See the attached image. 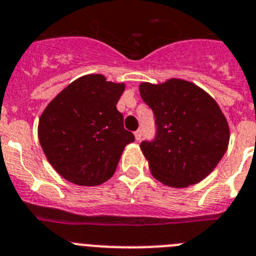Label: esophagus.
Here are the masks:
<instances>
[{
	"label": "esophagus",
	"instance_id": "34e87169",
	"mask_svg": "<svg viewBox=\"0 0 256 256\" xmlns=\"http://www.w3.org/2000/svg\"><path fill=\"white\" fill-rule=\"evenodd\" d=\"M134 135H135V140H136V142L140 140V139H142V130H140V128H138V130L134 132Z\"/></svg>",
	"mask_w": 256,
	"mask_h": 256
}]
</instances>
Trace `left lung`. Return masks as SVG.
<instances>
[{
  "label": "left lung",
  "mask_w": 256,
  "mask_h": 256,
  "mask_svg": "<svg viewBox=\"0 0 256 256\" xmlns=\"http://www.w3.org/2000/svg\"><path fill=\"white\" fill-rule=\"evenodd\" d=\"M139 91L157 124L154 140L140 144L150 174L171 188L204 180L230 144V125L220 106L204 88L182 78L142 82Z\"/></svg>",
  "instance_id": "8db88e82"
}]
</instances>
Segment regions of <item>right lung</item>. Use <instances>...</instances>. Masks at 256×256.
<instances>
[{
  "instance_id": "1",
  "label": "right lung",
  "mask_w": 256,
  "mask_h": 256,
  "mask_svg": "<svg viewBox=\"0 0 256 256\" xmlns=\"http://www.w3.org/2000/svg\"><path fill=\"white\" fill-rule=\"evenodd\" d=\"M125 84L103 74L74 80L40 116L38 140L50 165L77 186H100L114 174L134 135L124 128L116 104Z\"/></svg>"
}]
</instances>
